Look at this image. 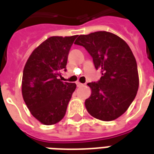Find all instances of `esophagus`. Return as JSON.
Masks as SVG:
<instances>
[{"label": "esophagus", "instance_id": "1", "mask_svg": "<svg viewBox=\"0 0 154 154\" xmlns=\"http://www.w3.org/2000/svg\"><path fill=\"white\" fill-rule=\"evenodd\" d=\"M84 84H82V83H81V82H77V86L78 87H82V86H83Z\"/></svg>", "mask_w": 154, "mask_h": 154}]
</instances>
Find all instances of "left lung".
I'll list each match as a JSON object with an SVG mask.
<instances>
[{
  "label": "left lung",
  "instance_id": "obj_1",
  "mask_svg": "<svg viewBox=\"0 0 154 154\" xmlns=\"http://www.w3.org/2000/svg\"><path fill=\"white\" fill-rule=\"evenodd\" d=\"M74 44L87 49L102 75L97 82L87 84L91 89L85 101L88 113L103 121L117 119L128 110L139 89L137 63L130 48L106 31L79 35Z\"/></svg>",
  "mask_w": 154,
  "mask_h": 154
}]
</instances>
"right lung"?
Wrapping results in <instances>:
<instances>
[{"instance_id":"right-lung-1","label":"right lung","mask_w":154,"mask_h":154,"mask_svg":"<svg viewBox=\"0 0 154 154\" xmlns=\"http://www.w3.org/2000/svg\"><path fill=\"white\" fill-rule=\"evenodd\" d=\"M77 35L47 38L32 52L22 77V96L32 116L44 125L59 122L77 87L63 82L61 72H66L67 56Z\"/></svg>"}]
</instances>
